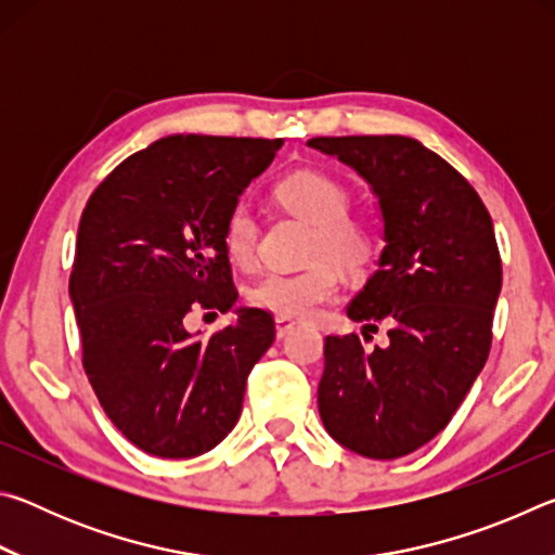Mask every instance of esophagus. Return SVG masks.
<instances>
[{"instance_id": "34e87169", "label": "esophagus", "mask_w": 555, "mask_h": 555, "mask_svg": "<svg viewBox=\"0 0 555 555\" xmlns=\"http://www.w3.org/2000/svg\"><path fill=\"white\" fill-rule=\"evenodd\" d=\"M296 331V323L286 321V318H276V337L281 340V337H286Z\"/></svg>"}]
</instances>
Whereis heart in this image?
<instances>
[{
	"mask_svg": "<svg viewBox=\"0 0 555 555\" xmlns=\"http://www.w3.org/2000/svg\"><path fill=\"white\" fill-rule=\"evenodd\" d=\"M274 198L288 212L313 224L300 271H271L249 288L251 306L288 321H308L340 291V269L362 274L379 251V234L360 212L350 210V191L321 168H298L274 185ZM259 228L247 208H234L222 228V244L237 267L257 259Z\"/></svg>",
	"mask_w": 555,
	"mask_h": 555,
	"instance_id": "obj_1",
	"label": "heart"
}]
</instances>
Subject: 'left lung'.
I'll list each match as a JSON object with an SVG mask.
<instances>
[{"label": "left lung", "instance_id": "obj_1", "mask_svg": "<svg viewBox=\"0 0 555 555\" xmlns=\"http://www.w3.org/2000/svg\"><path fill=\"white\" fill-rule=\"evenodd\" d=\"M379 195V269L347 306L384 347L325 337L318 411L337 443L372 460L409 455L443 430L492 347L502 259L492 218L446 158L411 137H315ZM370 333H364L370 337Z\"/></svg>", "mask_w": 555, "mask_h": 555}]
</instances>
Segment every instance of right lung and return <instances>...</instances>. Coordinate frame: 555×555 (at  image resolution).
I'll return each instance as SVG.
<instances>
[{"label": "right lung", "instance_id": "right-lung-1", "mask_svg": "<svg viewBox=\"0 0 555 555\" xmlns=\"http://www.w3.org/2000/svg\"><path fill=\"white\" fill-rule=\"evenodd\" d=\"M284 139L164 137L125 158L82 210L70 298L82 370L121 436L156 457H195L242 413L274 318L240 308L210 337L188 315L237 300L222 228Z\"/></svg>", "mask_w": 555, "mask_h": 555}]
</instances>
